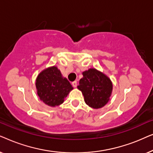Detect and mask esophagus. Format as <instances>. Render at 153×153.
I'll use <instances>...</instances> for the list:
<instances>
[{
	"label": "esophagus",
	"mask_w": 153,
	"mask_h": 153,
	"mask_svg": "<svg viewBox=\"0 0 153 153\" xmlns=\"http://www.w3.org/2000/svg\"><path fill=\"white\" fill-rule=\"evenodd\" d=\"M72 86L74 87V88H76L77 86V82H76V81H73V82L72 83Z\"/></svg>",
	"instance_id": "34e87169"
}]
</instances>
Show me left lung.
<instances>
[{"label":"left lung","mask_w":153,"mask_h":153,"mask_svg":"<svg viewBox=\"0 0 153 153\" xmlns=\"http://www.w3.org/2000/svg\"><path fill=\"white\" fill-rule=\"evenodd\" d=\"M82 74L77 88L82 92L85 104L95 109L103 107L109 101L112 93L111 79L95 68H90Z\"/></svg>","instance_id":"obj_1"}]
</instances>
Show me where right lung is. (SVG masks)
<instances>
[{"mask_svg":"<svg viewBox=\"0 0 153 153\" xmlns=\"http://www.w3.org/2000/svg\"><path fill=\"white\" fill-rule=\"evenodd\" d=\"M35 86L39 100L47 105L55 107L62 104L73 90L65 77L56 66L47 68L37 76Z\"/></svg>","mask_w":153,"mask_h":153,"instance_id":"1","label":"right lung"}]
</instances>
